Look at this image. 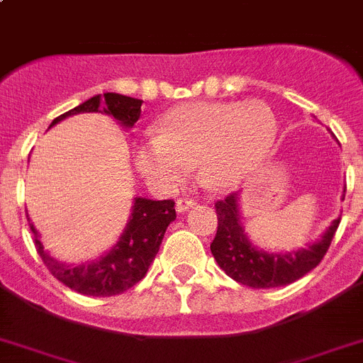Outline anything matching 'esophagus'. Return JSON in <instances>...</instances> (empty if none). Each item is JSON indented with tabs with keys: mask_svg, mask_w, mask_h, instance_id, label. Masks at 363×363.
Listing matches in <instances>:
<instances>
[{
	"mask_svg": "<svg viewBox=\"0 0 363 363\" xmlns=\"http://www.w3.org/2000/svg\"><path fill=\"white\" fill-rule=\"evenodd\" d=\"M194 206H195V203L190 199H177V203H175V210H177V213L188 212V210Z\"/></svg>",
	"mask_w": 363,
	"mask_h": 363,
	"instance_id": "1",
	"label": "esophagus"
}]
</instances>
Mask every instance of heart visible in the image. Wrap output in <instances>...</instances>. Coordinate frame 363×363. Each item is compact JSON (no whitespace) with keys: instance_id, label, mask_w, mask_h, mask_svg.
I'll return each mask as SVG.
<instances>
[{"instance_id":"obj_1","label":"heart","mask_w":363,"mask_h":363,"mask_svg":"<svg viewBox=\"0 0 363 363\" xmlns=\"http://www.w3.org/2000/svg\"><path fill=\"white\" fill-rule=\"evenodd\" d=\"M155 133L133 147L135 168L151 188L177 190L195 166L204 188L226 191L263 162L277 121L261 100L190 102L159 118Z\"/></svg>"}]
</instances>
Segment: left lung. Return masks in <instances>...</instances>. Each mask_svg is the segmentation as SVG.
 Instances as JSON below:
<instances>
[{
  "instance_id": "obj_1",
  "label": "left lung",
  "mask_w": 363,
  "mask_h": 363,
  "mask_svg": "<svg viewBox=\"0 0 363 363\" xmlns=\"http://www.w3.org/2000/svg\"><path fill=\"white\" fill-rule=\"evenodd\" d=\"M343 197L345 190L342 194V201ZM216 208L219 226L210 250L217 264L232 279L252 289H274V286L289 285L316 269V264L329 250L330 241L342 219L340 216L336 217L316 241L308 242L303 248L279 252L264 250L248 238L239 194L228 195L225 201H219Z\"/></svg>"
}]
</instances>
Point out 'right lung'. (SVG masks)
<instances>
[{
	"label": "right lung",
	"mask_w": 363,
	"mask_h": 363,
	"mask_svg": "<svg viewBox=\"0 0 363 363\" xmlns=\"http://www.w3.org/2000/svg\"><path fill=\"white\" fill-rule=\"evenodd\" d=\"M140 106L143 100L131 99L125 94H96L71 111L56 116L49 128L78 113H102L113 116L122 128L131 129L140 118ZM173 204V201H153L135 195L129 219L115 245L104 252L102 256L78 264L64 263L50 256L49 250L43 247L36 226L33 223L29 225L34 234L38 254L58 281L84 296L106 298L128 291L146 276L150 264L159 252L166 228L177 217Z\"/></svg>",
	"instance_id": "right-lung-1"
}]
</instances>
